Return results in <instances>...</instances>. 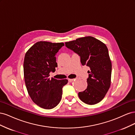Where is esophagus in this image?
Instances as JSON below:
<instances>
[{
  "label": "esophagus",
  "instance_id": "34e87169",
  "mask_svg": "<svg viewBox=\"0 0 135 135\" xmlns=\"http://www.w3.org/2000/svg\"><path fill=\"white\" fill-rule=\"evenodd\" d=\"M74 80V79H68L69 82H72V81Z\"/></svg>",
  "mask_w": 135,
  "mask_h": 135
}]
</instances>
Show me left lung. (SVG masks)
Returning a JSON list of instances; mask_svg holds the SVG:
<instances>
[{
    "label": "left lung",
    "instance_id": "8db88e82",
    "mask_svg": "<svg viewBox=\"0 0 135 135\" xmlns=\"http://www.w3.org/2000/svg\"><path fill=\"white\" fill-rule=\"evenodd\" d=\"M65 46L80 57L81 65L90 68L88 71L87 87L78 93L79 99L88 105L99 103L111 84L112 62L107 46L90 36L66 42Z\"/></svg>",
    "mask_w": 135,
    "mask_h": 135
}]
</instances>
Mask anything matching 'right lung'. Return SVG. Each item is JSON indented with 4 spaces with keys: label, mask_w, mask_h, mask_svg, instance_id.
Returning <instances> with one entry per match:
<instances>
[{
    "label": "right lung",
    "mask_w": 135,
    "mask_h": 135,
    "mask_svg": "<svg viewBox=\"0 0 135 135\" xmlns=\"http://www.w3.org/2000/svg\"><path fill=\"white\" fill-rule=\"evenodd\" d=\"M64 46V43L38 42L24 58V79L28 95L35 104L45 109H53L59 104L62 87L68 82L67 79L49 77L57 67L56 55Z\"/></svg>",
    "instance_id": "obj_1"
}]
</instances>
